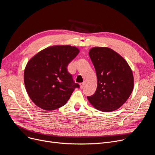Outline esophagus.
<instances>
[{"label": "esophagus", "instance_id": "obj_1", "mask_svg": "<svg viewBox=\"0 0 155 155\" xmlns=\"http://www.w3.org/2000/svg\"><path fill=\"white\" fill-rule=\"evenodd\" d=\"M85 84H86V82H82V83H81L80 84V88L81 89H82L83 87L85 86Z\"/></svg>", "mask_w": 155, "mask_h": 155}]
</instances>
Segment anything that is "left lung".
<instances>
[{"mask_svg":"<svg viewBox=\"0 0 155 155\" xmlns=\"http://www.w3.org/2000/svg\"><path fill=\"white\" fill-rule=\"evenodd\" d=\"M89 54L96 70L97 85L95 93L87 99L101 111L117 110L127 101L134 89L130 67L119 54L106 47L92 48Z\"/></svg>","mask_w":155,"mask_h":155,"instance_id":"obj_1","label":"left lung"}]
</instances>
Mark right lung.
<instances>
[{
    "mask_svg": "<svg viewBox=\"0 0 155 155\" xmlns=\"http://www.w3.org/2000/svg\"><path fill=\"white\" fill-rule=\"evenodd\" d=\"M79 52L70 45H53L29 60L24 71V82L30 98L38 107L47 111L59 108L79 87L67 70Z\"/></svg>",
    "mask_w": 155,
    "mask_h": 155,
    "instance_id": "add662e5",
    "label": "right lung"
}]
</instances>
